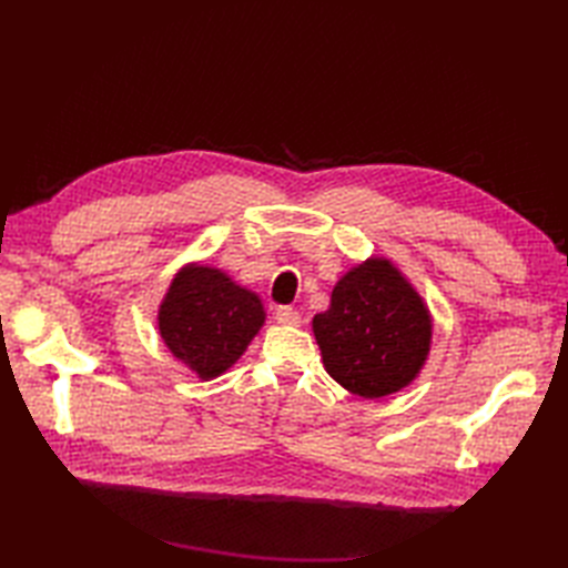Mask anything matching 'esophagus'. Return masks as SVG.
<instances>
[{"instance_id": "34e87169", "label": "esophagus", "mask_w": 568, "mask_h": 568, "mask_svg": "<svg viewBox=\"0 0 568 568\" xmlns=\"http://www.w3.org/2000/svg\"><path fill=\"white\" fill-rule=\"evenodd\" d=\"M275 320L281 324H300V312L295 307L283 305V307L275 310Z\"/></svg>"}]
</instances>
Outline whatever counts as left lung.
<instances>
[{
  "instance_id": "1",
  "label": "left lung",
  "mask_w": 568,
  "mask_h": 568,
  "mask_svg": "<svg viewBox=\"0 0 568 568\" xmlns=\"http://www.w3.org/2000/svg\"><path fill=\"white\" fill-rule=\"evenodd\" d=\"M312 329L329 376L368 400L405 388L425 364L432 339L429 310L383 258L348 271Z\"/></svg>"
}]
</instances>
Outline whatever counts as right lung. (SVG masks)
I'll return each mask as SVG.
<instances>
[{
  "mask_svg": "<svg viewBox=\"0 0 568 568\" xmlns=\"http://www.w3.org/2000/svg\"><path fill=\"white\" fill-rule=\"evenodd\" d=\"M265 320L256 293L207 265L180 271L159 312V329L173 356L197 373L214 378L246 352Z\"/></svg>",
  "mask_w": 568,
  "mask_h": 568,
  "instance_id": "1",
  "label": "right lung"
}]
</instances>
